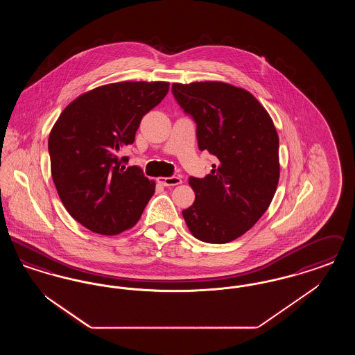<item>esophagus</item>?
Returning <instances> with one entry per match:
<instances>
[{
    "label": "esophagus",
    "instance_id": "1",
    "mask_svg": "<svg viewBox=\"0 0 355 355\" xmlns=\"http://www.w3.org/2000/svg\"><path fill=\"white\" fill-rule=\"evenodd\" d=\"M157 182L162 186H177L182 184V180H181V177H175V175H173V177H159V178H157Z\"/></svg>",
    "mask_w": 355,
    "mask_h": 355
}]
</instances>
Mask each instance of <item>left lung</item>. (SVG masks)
Returning <instances> with one entry per match:
<instances>
[{
  "instance_id": "obj_1",
  "label": "left lung",
  "mask_w": 355,
  "mask_h": 355,
  "mask_svg": "<svg viewBox=\"0 0 355 355\" xmlns=\"http://www.w3.org/2000/svg\"><path fill=\"white\" fill-rule=\"evenodd\" d=\"M196 122L200 150L218 158L205 178L190 177L194 203L182 211L197 239L227 243L268 210L279 180V139L270 116L249 92L223 83L173 84Z\"/></svg>"
}]
</instances>
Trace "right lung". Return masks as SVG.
<instances>
[{"label": "right lung", "instance_id": "1", "mask_svg": "<svg viewBox=\"0 0 355 355\" xmlns=\"http://www.w3.org/2000/svg\"><path fill=\"white\" fill-rule=\"evenodd\" d=\"M168 83L96 87L61 113L49 135L51 177L69 214L86 229L116 236L135 226L155 184L129 166L125 146L142 117L165 98Z\"/></svg>", "mask_w": 355, "mask_h": 355}]
</instances>
